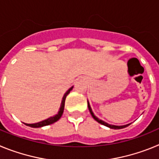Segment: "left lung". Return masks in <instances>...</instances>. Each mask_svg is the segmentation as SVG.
<instances>
[{
	"instance_id": "1",
	"label": "left lung",
	"mask_w": 159,
	"mask_h": 159,
	"mask_svg": "<svg viewBox=\"0 0 159 159\" xmlns=\"http://www.w3.org/2000/svg\"><path fill=\"white\" fill-rule=\"evenodd\" d=\"M88 109H89L90 113H91L92 116V117H93V119H95V121H97L99 123H100V124L104 125V126H106V127H110V128H111V129H122V128H124V127H127V126H129V125H130V124H127V125H124V126H115V125L108 124V123H105V122H103V121H102V120H100V119H98V118H97L96 116H95V115H94L93 112H92V108H91V107H90V104H89V102H88Z\"/></svg>"
}]
</instances>
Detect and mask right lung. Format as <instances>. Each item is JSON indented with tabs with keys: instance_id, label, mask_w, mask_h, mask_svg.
Here are the masks:
<instances>
[{
	"instance_id": "1",
	"label": "right lung",
	"mask_w": 159,
	"mask_h": 159,
	"mask_svg": "<svg viewBox=\"0 0 159 159\" xmlns=\"http://www.w3.org/2000/svg\"><path fill=\"white\" fill-rule=\"evenodd\" d=\"M72 88H73V87H71V88H70V89L68 90V91H67L65 94H64V97H63V100H62V102H61V106H60V111H59L58 114H57V116L49 118V119H45V120L40 122V123H33V124H27V123H25V124L26 125V126H29V127H35V128H36V127H44V126H48V125L52 124V123H56L57 121H58L59 119H60V117L62 116L63 112H64V103H65L66 97H67V95L70 93V92H71V90H72Z\"/></svg>"
}]
</instances>
